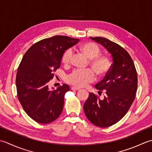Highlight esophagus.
Listing matches in <instances>:
<instances>
[{"label":"esophagus","instance_id":"obj_1","mask_svg":"<svg viewBox=\"0 0 152 152\" xmlns=\"http://www.w3.org/2000/svg\"><path fill=\"white\" fill-rule=\"evenodd\" d=\"M72 89L73 90V91H79V90H80V88H77V87H75V86H72Z\"/></svg>","mask_w":152,"mask_h":152}]
</instances>
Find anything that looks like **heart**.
Here are the masks:
<instances>
[{"instance_id":"1","label":"heart","mask_w":152,"mask_h":152,"mask_svg":"<svg viewBox=\"0 0 152 152\" xmlns=\"http://www.w3.org/2000/svg\"><path fill=\"white\" fill-rule=\"evenodd\" d=\"M79 51L90 59V66L99 77H104L109 72L111 68L110 59L106 56L99 55L100 50L93 42H85L80 46ZM72 52L67 49L61 56V63L64 66H69ZM94 79V73L91 69L75 70L67 77V82L77 87H83Z\"/></svg>"}]
</instances>
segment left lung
I'll list each match as a JSON object with an SVG mask.
<instances>
[{
	"mask_svg": "<svg viewBox=\"0 0 152 152\" xmlns=\"http://www.w3.org/2000/svg\"><path fill=\"white\" fill-rule=\"evenodd\" d=\"M91 39L106 49L113 63L106 77L95 85L100 92H106V96L100 100L90 93L83 108L92 124L107 127L119 121L131 107L137 93V73L131 56L121 46L103 37Z\"/></svg>",
	"mask_w": 152,
	"mask_h": 152,
	"instance_id": "obj_1",
	"label": "left lung"
}]
</instances>
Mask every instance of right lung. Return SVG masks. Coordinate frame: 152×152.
<instances>
[{
    "label": "right lung",
    "mask_w": 152,
    "mask_h": 152,
    "mask_svg": "<svg viewBox=\"0 0 152 152\" xmlns=\"http://www.w3.org/2000/svg\"><path fill=\"white\" fill-rule=\"evenodd\" d=\"M78 41L56 35L35 43L24 54L15 79L18 97L26 113L36 122L51 123L62 112L64 95L69 86L64 84L50 90L48 83L60 67L65 50Z\"/></svg>",
    "instance_id": "obj_1"
}]
</instances>
